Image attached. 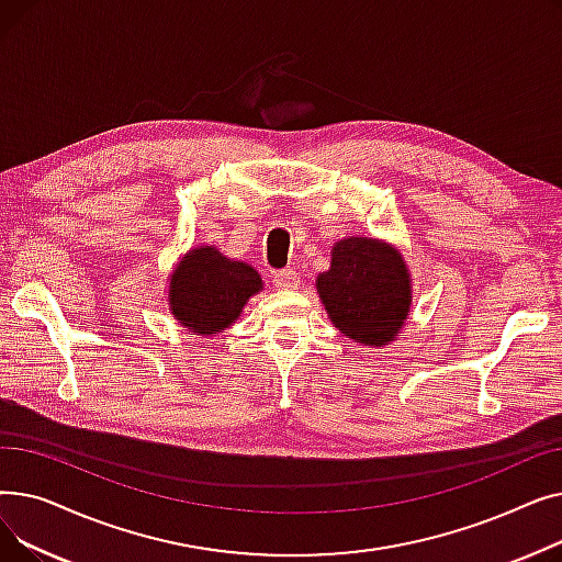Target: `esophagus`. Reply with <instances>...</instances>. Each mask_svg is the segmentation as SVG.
I'll list each match as a JSON object with an SVG mask.
<instances>
[{
    "instance_id": "34e87169",
    "label": "esophagus",
    "mask_w": 562,
    "mask_h": 562,
    "mask_svg": "<svg viewBox=\"0 0 562 562\" xmlns=\"http://www.w3.org/2000/svg\"><path fill=\"white\" fill-rule=\"evenodd\" d=\"M273 284L282 291H293V289L301 286V276L293 269H282L273 276Z\"/></svg>"
}]
</instances>
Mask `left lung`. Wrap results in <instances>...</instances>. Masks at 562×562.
Instances as JSON below:
<instances>
[{"label": "left lung", "instance_id": "8db88e82", "mask_svg": "<svg viewBox=\"0 0 562 562\" xmlns=\"http://www.w3.org/2000/svg\"><path fill=\"white\" fill-rule=\"evenodd\" d=\"M316 293L335 328L371 348L398 337L412 305L405 259L394 246L367 236L333 246L330 271L316 278Z\"/></svg>", "mask_w": 562, "mask_h": 562}]
</instances>
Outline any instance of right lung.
I'll return each mask as SVG.
<instances>
[{"instance_id":"right-lung-1","label":"right lung","mask_w":562,"mask_h":562,"mask_svg":"<svg viewBox=\"0 0 562 562\" xmlns=\"http://www.w3.org/2000/svg\"><path fill=\"white\" fill-rule=\"evenodd\" d=\"M261 286L252 266L225 257L214 246H200L189 250L170 276L168 305L189 333L214 337L241 316Z\"/></svg>"}]
</instances>
